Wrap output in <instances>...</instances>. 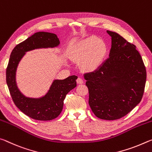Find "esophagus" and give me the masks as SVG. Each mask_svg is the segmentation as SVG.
Instances as JSON below:
<instances>
[{"label": "esophagus", "instance_id": "obj_1", "mask_svg": "<svg viewBox=\"0 0 152 152\" xmlns=\"http://www.w3.org/2000/svg\"><path fill=\"white\" fill-rule=\"evenodd\" d=\"M77 83H79V84H82L83 83V79L81 78V77H78L77 79Z\"/></svg>", "mask_w": 152, "mask_h": 152}]
</instances>
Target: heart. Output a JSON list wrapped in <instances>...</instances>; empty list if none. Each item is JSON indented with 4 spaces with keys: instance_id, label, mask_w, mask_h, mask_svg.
<instances>
[{
    "instance_id": "obj_1",
    "label": "heart",
    "mask_w": 152,
    "mask_h": 152,
    "mask_svg": "<svg viewBox=\"0 0 152 152\" xmlns=\"http://www.w3.org/2000/svg\"><path fill=\"white\" fill-rule=\"evenodd\" d=\"M108 52L106 44L96 37H89L81 41L74 49L75 58L83 61L87 69H95L102 63Z\"/></svg>"
}]
</instances>
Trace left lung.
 Here are the masks:
<instances>
[{
    "label": "left lung",
    "instance_id": "obj_1",
    "mask_svg": "<svg viewBox=\"0 0 152 152\" xmlns=\"http://www.w3.org/2000/svg\"><path fill=\"white\" fill-rule=\"evenodd\" d=\"M109 58L94 72L84 75L89 105L97 117L113 121L126 115L140 102L146 82V69L136 46L116 32Z\"/></svg>",
    "mask_w": 152,
    "mask_h": 152
}]
</instances>
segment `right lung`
Returning <instances> with one entry per match:
<instances>
[{"mask_svg": "<svg viewBox=\"0 0 152 152\" xmlns=\"http://www.w3.org/2000/svg\"><path fill=\"white\" fill-rule=\"evenodd\" d=\"M60 41L56 34L37 32L15 47L11 52L6 70V81L15 106L29 117L38 121L56 118L63 110L66 94L77 86V76L72 75L63 80H54L45 96L35 99L27 98L20 92L15 81V72L20 60L26 52L40 48H53Z\"/></svg>", "mask_w": 152, "mask_h": 152, "instance_id": "add662e5", "label": "right lung"}]
</instances>
